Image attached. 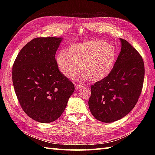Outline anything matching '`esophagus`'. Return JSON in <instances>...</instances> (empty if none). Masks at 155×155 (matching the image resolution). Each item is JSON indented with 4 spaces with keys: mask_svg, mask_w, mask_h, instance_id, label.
I'll return each instance as SVG.
<instances>
[{
    "mask_svg": "<svg viewBox=\"0 0 155 155\" xmlns=\"http://www.w3.org/2000/svg\"><path fill=\"white\" fill-rule=\"evenodd\" d=\"M74 87L76 88V89H79V88H81L82 87V85L81 84H75Z\"/></svg>",
    "mask_w": 155,
    "mask_h": 155,
    "instance_id": "esophagus-1",
    "label": "esophagus"
}]
</instances>
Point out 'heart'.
<instances>
[{"mask_svg": "<svg viewBox=\"0 0 155 155\" xmlns=\"http://www.w3.org/2000/svg\"><path fill=\"white\" fill-rule=\"evenodd\" d=\"M116 60V51L113 45L100 40L74 44L69 51L59 52L57 61L61 72L73 78L82 69V79L99 81L110 73Z\"/></svg>", "mask_w": 155, "mask_h": 155, "instance_id": "obj_1", "label": "heart"}]
</instances>
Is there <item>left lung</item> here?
I'll return each mask as SVG.
<instances>
[{"label": "left lung", "instance_id": "left-lung-1", "mask_svg": "<svg viewBox=\"0 0 155 155\" xmlns=\"http://www.w3.org/2000/svg\"><path fill=\"white\" fill-rule=\"evenodd\" d=\"M120 41L121 51L110 73L91 87L88 107L93 117L103 123L114 122L129 113L143 89V59L129 42Z\"/></svg>", "mask_w": 155, "mask_h": 155}]
</instances>
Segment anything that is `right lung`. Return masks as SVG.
<instances>
[{"instance_id": "add662e5", "label": "right lung", "mask_w": 155, "mask_h": 155, "mask_svg": "<svg viewBox=\"0 0 155 155\" xmlns=\"http://www.w3.org/2000/svg\"><path fill=\"white\" fill-rule=\"evenodd\" d=\"M62 38L38 37L28 42L12 66V83L21 107L42 123L61 117L74 91L73 83L59 71L55 54Z\"/></svg>"}]
</instances>
